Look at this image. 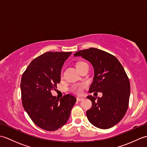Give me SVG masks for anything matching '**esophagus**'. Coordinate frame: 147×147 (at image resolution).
Returning <instances> with one entry per match:
<instances>
[{
    "mask_svg": "<svg viewBox=\"0 0 147 147\" xmlns=\"http://www.w3.org/2000/svg\"><path fill=\"white\" fill-rule=\"evenodd\" d=\"M76 100H77V101L81 102V101H82V100H83V98H80V97H78V98H76Z\"/></svg>",
    "mask_w": 147,
    "mask_h": 147,
    "instance_id": "34e87169",
    "label": "esophagus"
}]
</instances>
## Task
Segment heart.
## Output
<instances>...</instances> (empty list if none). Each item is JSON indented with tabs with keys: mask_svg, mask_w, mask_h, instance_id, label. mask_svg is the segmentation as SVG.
Listing matches in <instances>:
<instances>
[{
	"mask_svg": "<svg viewBox=\"0 0 147 147\" xmlns=\"http://www.w3.org/2000/svg\"><path fill=\"white\" fill-rule=\"evenodd\" d=\"M85 62H78V63H76V67H78V66H80V65H81L83 64H85ZM86 86H87V85L86 83H81L78 85L74 86L73 88H72V92L74 93H76V94H77V95H80L82 93L83 90L86 88Z\"/></svg>",
	"mask_w": 147,
	"mask_h": 147,
	"instance_id": "b5f03b06",
	"label": "heart"
}]
</instances>
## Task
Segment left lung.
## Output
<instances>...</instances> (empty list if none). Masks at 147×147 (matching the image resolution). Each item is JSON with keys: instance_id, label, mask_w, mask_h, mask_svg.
I'll return each mask as SVG.
<instances>
[{"instance_id": "left-lung-1", "label": "left lung", "mask_w": 147, "mask_h": 147, "mask_svg": "<svg viewBox=\"0 0 147 147\" xmlns=\"http://www.w3.org/2000/svg\"><path fill=\"white\" fill-rule=\"evenodd\" d=\"M74 57L82 56L90 62L94 69V78L89 92H102L96 98L88 95L91 109L86 111L88 121L100 129H109L119 122L129 105L130 83L123 65L109 53L95 48L76 52Z\"/></svg>"}]
</instances>
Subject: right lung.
<instances>
[{
    "mask_svg": "<svg viewBox=\"0 0 147 147\" xmlns=\"http://www.w3.org/2000/svg\"><path fill=\"white\" fill-rule=\"evenodd\" d=\"M71 52H47L31 62L21 76L22 104L40 128L55 131L67 123L76 98L69 94L57 98L51 91L61 82V72Z\"/></svg>",
    "mask_w": 147,
    "mask_h": 147,
    "instance_id": "right-lung-1",
    "label": "right lung"
}]
</instances>
